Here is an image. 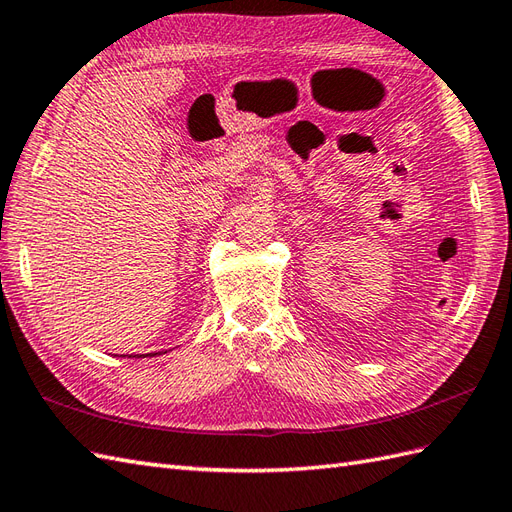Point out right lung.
I'll return each instance as SVG.
<instances>
[{"label":"right lung","instance_id":"add662e5","mask_svg":"<svg viewBox=\"0 0 512 512\" xmlns=\"http://www.w3.org/2000/svg\"><path fill=\"white\" fill-rule=\"evenodd\" d=\"M155 355H160V352H147V355H131V357H136V359H140V357H155Z\"/></svg>","mask_w":512,"mask_h":512}]
</instances>
